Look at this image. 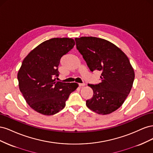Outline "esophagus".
<instances>
[{
    "label": "esophagus",
    "mask_w": 153,
    "mask_h": 153,
    "mask_svg": "<svg viewBox=\"0 0 153 153\" xmlns=\"http://www.w3.org/2000/svg\"><path fill=\"white\" fill-rule=\"evenodd\" d=\"M78 85H79L80 87H84L85 85V84H78Z\"/></svg>",
    "instance_id": "1"
}]
</instances>
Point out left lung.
Wrapping results in <instances>:
<instances>
[{
	"label": "left lung",
	"mask_w": 153,
	"mask_h": 153,
	"mask_svg": "<svg viewBox=\"0 0 153 153\" xmlns=\"http://www.w3.org/2000/svg\"><path fill=\"white\" fill-rule=\"evenodd\" d=\"M78 50L91 71H101V82L88 84L93 96L88 108L98 114H111L121 106L130 92L135 72L123 51L110 41L96 37L75 38Z\"/></svg>",
	"instance_id": "obj_1"
}]
</instances>
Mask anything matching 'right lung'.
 I'll list each match as a JSON object with an SVG mask.
<instances>
[{"mask_svg": "<svg viewBox=\"0 0 153 153\" xmlns=\"http://www.w3.org/2000/svg\"><path fill=\"white\" fill-rule=\"evenodd\" d=\"M75 45L72 38H52L27 55L18 72L19 89L30 107L45 115L57 114L66 105L77 83L57 82L61 57Z\"/></svg>", "mask_w": 153, "mask_h": 153, "instance_id": "obj_1", "label": "right lung"}]
</instances>
